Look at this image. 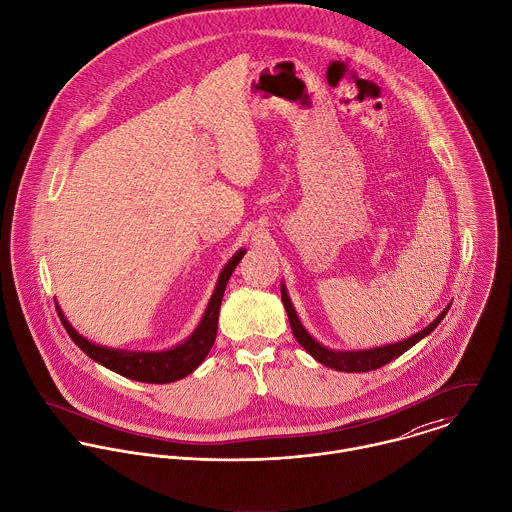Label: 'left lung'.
<instances>
[{
  "label": "left lung",
  "mask_w": 512,
  "mask_h": 512,
  "mask_svg": "<svg viewBox=\"0 0 512 512\" xmlns=\"http://www.w3.org/2000/svg\"><path fill=\"white\" fill-rule=\"evenodd\" d=\"M282 302H284V308L288 312V320H290L292 332H294L298 343L322 365L332 367L336 371H345V373H363V371H371V369H377V367L393 361L395 357L405 353L409 347H413L417 341L429 336L441 324V320L445 318V314L451 308V306H447L427 328H423L421 332L413 334L407 340L395 341V343H387V345H379V347H369V349H330V347L322 345L320 341L314 340L308 334V330L302 326L284 282H282Z\"/></svg>",
  "instance_id": "1"
}]
</instances>
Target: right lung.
Returning <instances> with one entry per match:
<instances>
[{
    "label": "right lung",
    "mask_w": 512,
    "mask_h": 512,
    "mask_svg": "<svg viewBox=\"0 0 512 512\" xmlns=\"http://www.w3.org/2000/svg\"><path fill=\"white\" fill-rule=\"evenodd\" d=\"M246 254L244 248H240L222 268L216 288L210 296V302L204 310V316L200 320V324L196 326V330L178 345H174L171 349H163V351H129V349H115V347H107V345H99L93 341L83 338L65 318L63 310L57 306V314L61 318L63 328L67 330L69 338L75 341L93 361L105 365L107 369L135 379V381H143V383H171L176 379L186 377L188 373H192L208 355V351L212 349L214 340H216V328H218V312H220V304H222V296L226 290V284L234 272V268L238 266V262L242 260V256Z\"/></svg>",
    "instance_id": "1"
}]
</instances>
